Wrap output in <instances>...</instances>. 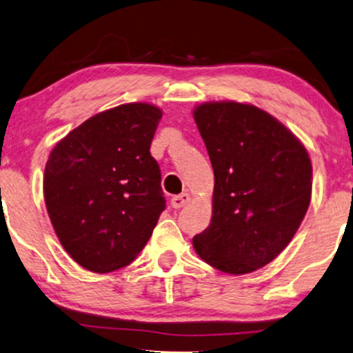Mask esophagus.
Wrapping results in <instances>:
<instances>
[{
  "label": "esophagus",
  "instance_id": "34e87169",
  "mask_svg": "<svg viewBox=\"0 0 353 353\" xmlns=\"http://www.w3.org/2000/svg\"><path fill=\"white\" fill-rule=\"evenodd\" d=\"M190 201H191V196L188 194V192H183V194L172 197V207L173 209H181V207H185Z\"/></svg>",
  "mask_w": 353,
  "mask_h": 353
}]
</instances>
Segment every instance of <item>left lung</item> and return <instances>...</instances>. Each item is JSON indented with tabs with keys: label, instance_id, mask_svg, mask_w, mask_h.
Segmentation results:
<instances>
[{
	"label": "left lung",
	"instance_id": "left-lung-1",
	"mask_svg": "<svg viewBox=\"0 0 353 353\" xmlns=\"http://www.w3.org/2000/svg\"><path fill=\"white\" fill-rule=\"evenodd\" d=\"M192 115L215 175L210 225L192 245L220 272L252 273L276 259L301 226L312 197L310 157L257 105L214 101Z\"/></svg>",
	"mask_w": 353,
	"mask_h": 353
}]
</instances>
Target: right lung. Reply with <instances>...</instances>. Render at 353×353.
Listing matches in <instances>:
<instances>
[{
    "label": "right lung",
    "mask_w": 353,
    "mask_h": 353,
    "mask_svg": "<svg viewBox=\"0 0 353 353\" xmlns=\"http://www.w3.org/2000/svg\"><path fill=\"white\" fill-rule=\"evenodd\" d=\"M162 110L128 103L99 112L56 144L43 178L46 210L65 252L109 273L137 259L165 209L151 156Z\"/></svg>",
    "instance_id": "1"
}]
</instances>
